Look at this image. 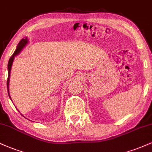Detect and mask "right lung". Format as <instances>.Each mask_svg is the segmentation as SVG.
<instances>
[{
  "mask_svg": "<svg viewBox=\"0 0 152 152\" xmlns=\"http://www.w3.org/2000/svg\"><path fill=\"white\" fill-rule=\"evenodd\" d=\"M28 43V39H27V37H25V39H22L20 42L18 43L17 48H16L15 51L13 53V54L11 56V57L9 59L8 64V80H7V89H8V96L10 97V100H11V98L10 96V93H9V82H10V70H11V67L12 65V62H13L14 58L16 55H18L20 52H21V50L23 49L24 47L26 46L27 44Z\"/></svg>",
  "mask_w": 152,
  "mask_h": 152,
  "instance_id": "right-lung-1",
  "label": "right lung"
}]
</instances>
